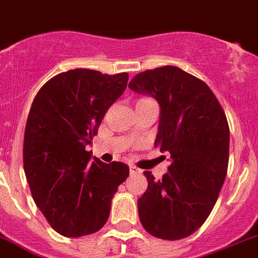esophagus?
<instances>
[{"label": "esophagus", "instance_id": "1", "mask_svg": "<svg viewBox=\"0 0 258 258\" xmlns=\"http://www.w3.org/2000/svg\"><path fill=\"white\" fill-rule=\"evenodd\" d=\"M130 173H131V174H140L142 170H140L139 168H136L135 165H130Z\"/></svg>", "mask_w": 258, "mask_h": 258}]
</instances>
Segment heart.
I'll list each match as a JSON object with an SVG mask.
<instances>
[{
    "label": "heart",
    "mask_w": 258,
    "mask_h": 258,
    "mask_svg": "<svg viewBox=\"0 0 258 258\" xmlns=\"http://www.w3.org/2000/svg\"><path fill=\"white\" fill-rule=\"evenodd\" d=\"M139 102H153L152 99H148V98H143V99H140Z\"/></svg>",
    "instance_id": "1"
}]
</instances>
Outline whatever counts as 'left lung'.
<instances>
[{"mask_svg":"<svg viewBox=\"0 0 258 258\" xmlns=\"http://www.w3.org/2000/svg\"><path fill=\"white\" fill-rule=\"evenodd\" d=\"M128 88L159 102L155 146L170 156L161 179L144 172L148 189L138 201L140 222L159 239L187 237L209 218L226 179V114L206 82L177 67L138 73Z\"/></svg>","mask_w":258,"mask_h":258,"instance_id":"obj_1","label":"left lung"}]
</instances>
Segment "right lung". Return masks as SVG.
Listing matches in <instances>:
<instances>
[{"instance_id":"1","label":"right lung","mask_w":258,"mask_h":258,"mask_svg":"<svg viewBox=\"0 0 258 258\" xmlns=\"http://www.w3.org/2000/svg\"><path fill=\"white\" fill-rule=\"evenodd\" d=\"M127 81V73L72 69L48 80L34 98L25 130L23 168L36 206L66 237L102 228L112 197L128 177L125 164L92 160L85 149Z\"/></svg>"}]
</instances>
